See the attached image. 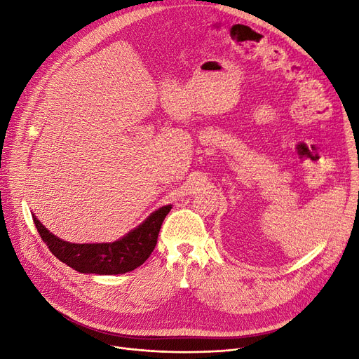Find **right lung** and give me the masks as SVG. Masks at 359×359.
<instances>
[{
	"instance_id": "right-lung-1",
	"label": "right lung",
	"mask_w": 359,
	"mask_h": 359,
	"mask_svg": "<svg viewBox=\"0 0 359 359\" xmlns=\"http://www.w3.org/2000/svg\"><path fill=\"white\" fill-rule=\"evenodd\" d=\"M170 210L172 205L161 206L157 211L151 212L145 222L114 243H69L49 232L40 220L36 219L34 214H32V220L41 240L61 262L82 274L112 276L128 273L145 262L153 253L161 223Z\"/></svg>"
}]
</instances>
